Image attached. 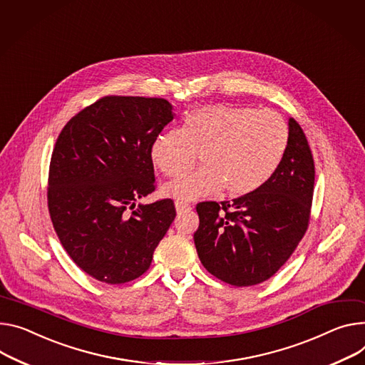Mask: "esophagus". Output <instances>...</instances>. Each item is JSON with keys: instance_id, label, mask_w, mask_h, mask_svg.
I'll use <instances>...</instances> for the list:
<instances>
[{"instance_id": "34e87169", "label": "esophagus", "mask_w": 365, "mask_h": 365, "mask_svg": "<svg viewBox=\"0 0 365 365\" xmlns=\"http://www.w3.org/2000/svg\"><path fill=\"white\" fill-rule=\"evenodd\" d=\"M175 209H177V212H187V210H191V205H188V203H182V202H177L175 203Z\"/></svg>"}]
</instances>
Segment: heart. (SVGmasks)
<instances>
[{"label": "heart", "mask_w": 365, "mask_h": 365, "mask_svg": "<svg viewBox=\"0 0 365 365\" xmlns=\"http://www.w3.org/2000/svg\"><path fill=\"white\" fill-rule=\"evenodd\" d=\"M288 140V125L276 112L217 103L188 112L180 131L159 133L149 155L162 174L177 177L200 153L205 166L165 185L170 197L190 202L223 187L227 194L241 197L270 180Z\"/></svg>", "instance_id": "b5f03b06"}]
</instances>
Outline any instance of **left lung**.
I'll return each mask as SVG.
<instances>
[{"label":"left lung","mask_w":365,"mask_h":365,"mask_svg":"<svg viewBox=\"0 0 365 365\" xmlns=\"http://www.w3.org/2000/svg\"><path fill=\"white\" fill-rule=\"evenodd\" d=\"M282 162L255 192L197 205L194 244L209 273L234 287L272 277L294 253L310 222L314 160L299 124L289 118Z\"/></svg>","instance_id":"8db88e82"}]
</instances>
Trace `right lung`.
Instances as JSON below:
<instances>
[{
    "label": "right lung",
    "mask_w": 365,
    "mask_h": 365,
    "mask_svg": "<svg viewBox=\"0 0 365 365\" xmlns=\"http://www.w3.org/2000/svg\"><path fill=\"white\" fill-rule=\"evenodd\" d=\"M173 120L166 99L105 96L57 138L48 177L52 225L73 262L101 282L142 276L177 215L171 199L135 207L155 191L149 149Z\"/></svg>",
    "instance_id": "obj_1"
}]
</instances>
